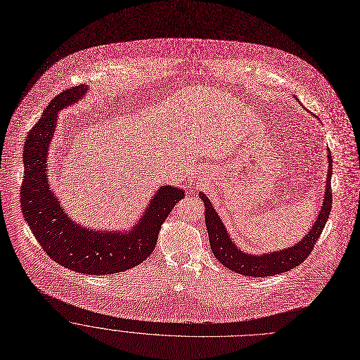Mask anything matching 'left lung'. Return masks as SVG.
Returning <instances> with one entry per match:
<instances>
[{
  "instance_id": "8db88e82",
  "label": "left lung",
  "mask_w": 360,
  "mask_h": 360,
  "mask_svg": "<svg viewBox=\"0 0 360 360\" xmlns=\"http://www.w3.org/2000/svg\"><path fill=\"white\" fill-rule=\"evenodd\" d=\"M329 158V173L326 180V190L323 197V204L318 214L315 224H312L311 231L294 247L285 248L276 252H269L264 255H251L245 254L236 247L230 236L226 231L217 211L212 207L211 201L202 194L201 200L205 202V226L210 237V245L217 258L224 266L233 269L245 276H271L275 274H282L301 265L312 252L318 238L322 234V230L329 219L332 210V188H330V176H332V159L330 152Z\"/></svg>"
}]
</instances>
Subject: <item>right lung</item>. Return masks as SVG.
Returning <instances> with one entry per match:
<instances>
[{"mask_svg":"<svg viewBox=\"0 0 360 360\" xmlns=\"http://www.w3.org/2000/svg\"><path fill=\"white\" fill-rule=\"evenodd\" d=\"M85 91L86 86L81 85L60 92L28 131L21 207L32 234L55 262L79 274H117L139 265L153 252L163 223L184 197V191L170 186L160 187L139 224L124 234L91 231L68 219L48 186L46 155L59 109L82 98Z\"/></svg>","mask_w":360,"mask_h":360,"instance_id":"obj_1","label":"right lung"}]
</instances>
